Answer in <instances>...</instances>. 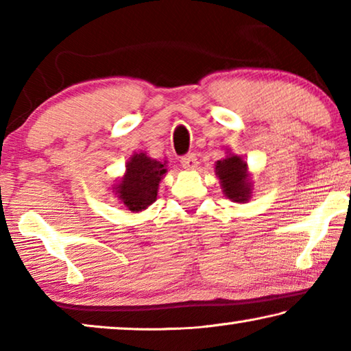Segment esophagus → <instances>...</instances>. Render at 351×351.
I'll use <instances>...</instances> for the list:
<instances>
[{
  "label": "esophagus",
  "instance_id": "obj_1",
  "mask_svg": "<svg viewBox=\"0 0 351 351\" xmlns=\"http://www.w3.org/2000/svg\"><path fill=\"white\" fill-rule=\"evenodd\" d=\"M181 164H182V167L186 169V170H195V169H197V165H198L197 154H195V153L186 154V156L181 159Z\"/></svg>",
  "mask_w": 351,
  "mask_h": 351
}]
</instances>
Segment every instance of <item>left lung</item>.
Returning a JSON list of instances; mask_svg holds the SVG:
<instances>
[{
  "label": "left lung",
  "instance_id": "8db88e82",
  "mask_svg": "<svg viewBox=\"0 0 351 351\" xmlns=\"http://www.w3.org/2000/svg\"><path fill=\"white\" fill-rule=\"evenodd\" d=\"M215 175L226 198L234 203H247L252 198L254 182L247 162L240 154L226 148V156L215 162Z\"/></svg>",
  "mask_w": 351,
  "mask_h": 351
}]
</instances>
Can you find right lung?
Wrapping results in <instances>:
<instances>
[{
	"label": "right lung",
	"mask_w": 351,
	"mask_h": 351,
	"mask_svg": "<svg viewBox=\"0 0 351 351\" xmlns=\"http://www.w3.org/2000/svg\"><path fill=\"white\" fill-rule=\"evenodd\" d=\"M167 161H158L145 152L133 153L125 164V173L112 184V193L130 212H142L158 197L159 182L167 173Z\"/></svg>",
	"instance_id": "right-lung-1"
}]
</instances>
